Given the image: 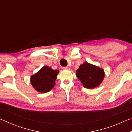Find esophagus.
<instances>
[{
	"label": "esophagus",
	"instance_id": "34e87169",
	"mask_svg": "<svg viewBox=\"0 0 132 132\" xmlns=\"http://www.w3.org/2000/svg\"><path fill=\"white\" fill-rule=\"evenodd\" d=\"M62 69H63V70H69V67H68V66H65V67H63V68H62Z\"/></svg>",
	"mask_w": 132,
	"mask_h": 132
}]
</instances>
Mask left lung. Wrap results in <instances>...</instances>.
Segmentation results:
<instances>
[{
    "instance_id": "8db88e82",
    "label": "left lung",
    "mask_w": 132,
    "mask_h": 132,
    "mask_svg": "<svg viewBox=\"0 0 132 132\" xmlns=\"http://www.w3.org/2000/svg\"><path fill=\"white\" fill-rule=\"evenodd\" d=\"M104 71L102 69L85 62L76 71V76L84 87L94 88L99 86L104 77Z\"/></svg>"
}]
</instances>
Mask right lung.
Segmentation results:
<instances>
[{
    "instance_id": "obj_1",
    "label": "right lung",
    "mask_w": 132,
    "mask_h": 132,
    "mask_svg": "<svg viewBox=\"0 0 132 132\" xmlns=\"http://www.w3.org/2000/svg\"><path fill=\"white\" fill-rule=\"evenodd\" d=\"M59 71L44 66L31 77V82L39 93H47L54 87Z\"/></svg>"
}]
</instances>
